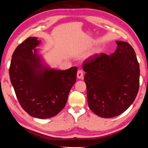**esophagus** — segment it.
Instances as JSON below:
<instances>
[{"mask_svg":"<svg viewBox=\"0 0 148 148\" xmlns=\"http://www.w3.org/2000/svg\"><path fill=\"white\" fill-rule=\"evenodd\" d=\"M84 76V72L82 70H79L77 72V77L78 79H82Z\"/></svg>","mask_w":148,"mask_h":148,"instance_id":"obj_1","label":"esophagus"}]
</instances>
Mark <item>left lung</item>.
Here are the masks:
<instances>
[{"instance_id": "8db88e82", "label": "left lung", "mask_w": 148, "mask_h": 148, "mask_svg": "<svg viewBox=\"0 0 148 148\" xmlns=\"http://www.w3.org/2000/svg\"><path fill=\"white\" fill-rule=\"evenodd\" d=\"M116 44L114 53L95 54L83 63L89 107L104 118L128 109L139 89L140 67L134 50L127 42Z\"/></svg>"}]
</instances>
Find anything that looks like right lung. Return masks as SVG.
<instances>
[{"mask_svg": "<svg viewBox=\"0 0 148 148\" xmlns=\"http://www.w3.org/2000/svg\"><path fill=\"white\" fill-rule=\"evenodd\" d=\"M40 42L36 37H29L16 47L9 74L22 108L32 117L47 119L63 109L76 82L77 68L57 71L44 67L34 49Z\"/></svg>", "mask_w": 148, "mask_h": 148, "instance_id": "add662e5", "label": "right lung"}]
</instances>
